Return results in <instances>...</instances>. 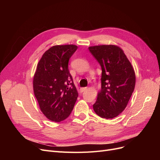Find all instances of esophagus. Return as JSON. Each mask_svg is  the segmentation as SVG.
Returning <instances> with one entry per match:
<instances>
[{
    "label": "esophagus",
    "instance_id": "1",
    "mask_svg": "<svg viewBox=\"0 0 160 160\" xmlns=\"http://www.w3.org/2000/svg\"><path fill=\"white\" fill-rule=\"evenodd\" d=\"M87 89H88V88H80L81 92H83V91H86Z\"/></svg>",
    "mask_w": 160,
    "mask_h": 160
}]
</instances>
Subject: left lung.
I'll return each instance as SVG.
<instances>
[{"label": "left lung", "mask_w": 160, "mask_h": 160, "mask_svg": "<svg viewBox=\"0 0 160 160\" xmlns=\"http://www.w3.org/2000/svg\"><path fill=\"white\" fill-rule=\"evenodd\" d=\"M101 67V88L93 108L97 115L112 119L125 109L134 91L133 67L122 49L115 45L89 47Z\"/></svg>", "instance_id": "8db88e82"}]
</instances>
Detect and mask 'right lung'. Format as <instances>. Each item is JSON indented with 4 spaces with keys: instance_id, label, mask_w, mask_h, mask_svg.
Instances as JSON below:
<instances>
[{
    "instance_id": "obj_1",
    "label": "right lung",
    "mask_w": 160,
    "mask_h": 160,
    "mask_svg": "<svg viewBox=\"0 0 160 160\" xmlns=\"http://www.w3.org/2000/svg\"><path fill=\"white\" fill-rule=\"evenodd\" d=\"M77 49L75 45L52 46L37 64L32 81L34 94L42 113L52 122L68 118L78 97L68 69L69 60Z\"/></svg>"
}]
</instances>
